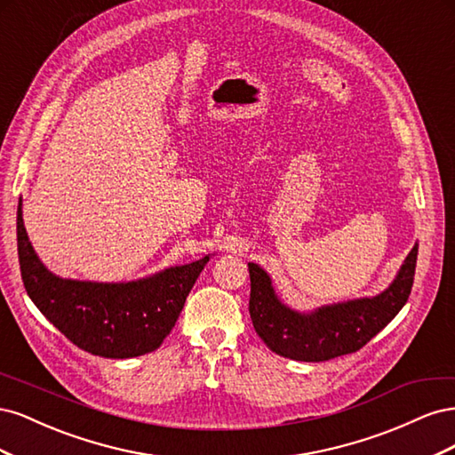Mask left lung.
Masks as SVG:
<instances>
[{
    "label": "left lung",
    "mask_w": 455,
    "mask_h": 455,
    "mask_svg": "<svg viewBox=\"0 0 455 455\" xmlns=\"http://www.w3.org/2000/svg\"><path fill=\"white\" fill-rule=\"evenodd\" d=\"M416 259L418 244L406 256L393 284L379 296L321 307L311 315L284 307L273 292L267 273L249 264V311L256 334L271 351L292 361L319 363L359 351L404 307L414 284Z\"/></svg>",
    "instance_id": "8db88e82"
}]
</instances>
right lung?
Returning a JSON list of instances; mask_svg holds the SVG:
<instances>
[{
    "label": "right lung",
    "instance_id": "obj_1",
    "mask_svg": "<svg viewBox=\"0 0 455 455\" xmlns=\"http://www.w3.org/2000/svg\"><path fill=\"white\" fill-rule=\"evenodd\" d=\"M17 246L22 283L37 309L79 349L106 359H131L156 351L171 334L189 291L209 261L204 256L149 279L119 284L54 277L26 235L20 204Z\"/></svg>",
    "mask_w": 455,
    "mask_h": 455
}]
</instances>
